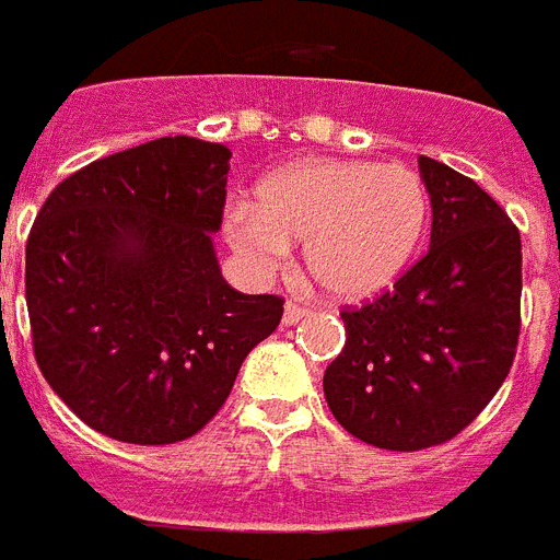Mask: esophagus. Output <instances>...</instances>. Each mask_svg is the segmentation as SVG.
<instances>
[{"instance_id":"obj_1","label":"esophagus","mask_w":560,"mask_h":560,"mask_svg":"<svg viewBox=\"0 0 560 560\" xmlns=\"http://www.w3.org/2000/svg\"><path fill=\"white\" fill-rule=\"evenodd\" d=\"M307 313H311L307 307H302V304L290 299V302L284 304V316H281V322H284V325H295V322H302Z\"/></svg>"}]
</instances>
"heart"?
Masks as SVG:
<instances>
[{"label":"heart","instance_id":"1","mask_svg":"<svg viewBox=\"0 0 560 560\" xmlns=\"http://www.w3.org/2000/svg\"><path fill=\"white\" fill-rule=\"evenodd\" d=\"M431 215L429 189L406 163L311 158L270 172L256 207L230 203V244L258 272L304 241V267L336 299H368L406 270Z\"/></svg>","mask_w":560,"mask_h":560}]
</instances>
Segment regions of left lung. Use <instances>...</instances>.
<instances>
[{
    "mask_svg": "<svg viewBox=\"0 0 560 560\" xmlns=\"http://www.w3.org/2000/svg\"><path fill=\"white\" fill-rule=\"evenodd\" d=\"M431 247L394 288L345 307L325 399L348 434L388 452L457 438L509 376L521 336V233L471 177L420 158Z\"/></svg>",
    "mask_w": 560,
    "mask_h": 560,
    "instance_id": "1",
    "label": "left lung"
}]
</instances>
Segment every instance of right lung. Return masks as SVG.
<instances>
[{
  "label": "right lung",
  "instance_id": "obj_1",
  "mask_svg": "<svg viewBox=\"0 0 560 560\" xmlns=\"http://www.w3.org/2000/svg\"><path fill=\"white\" fill-rule=\"evenodd\" d=\"M226 172L221 143L158 138L68 175L36 212L25 247L36 365L106 438L198 434L279 327L281 295L238 293L218 267Z\"/></svg>",
  "mask_w": 560,
  "mask_h": 560
}]
</instances>
